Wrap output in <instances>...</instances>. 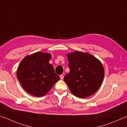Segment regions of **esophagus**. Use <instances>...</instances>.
<instances>
[{
    "instance_id": "34e87169",
    "label": "esophagus",
    "mask_w": 127,
    "mask_h": 127,
    "mask_svg": "<svg viewBox=\"0 0 127 127\" xmlns=\"http://www.w3.org/2000/svg\"><path fill=\"white\" fill-rule=\"evenodd\" d=\"M60 78H61V79H63V78H64V75L63 74H61L60 75Z\"/></svg>"
}]
</instances>
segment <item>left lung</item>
Wrapping results in <instances>:
<instances>
[{
    "label": "left lung",
    "instance_id": "obj_1",
    "mask_svg": "<svg viewBox=\"0 0 127 127\" xmlns=\"http://www.w3.org/2000/svg\"><path fill=\"white\" fill-rule=\"evenodd\" d=\"M69 73L64 78L74 95L84 98L93 95L102 83L104 70L100 61L89 53L76 51L67 55Z\"/></svg>",
    "mask_w": 127,
    "mask_h": 127
}]
</instances>
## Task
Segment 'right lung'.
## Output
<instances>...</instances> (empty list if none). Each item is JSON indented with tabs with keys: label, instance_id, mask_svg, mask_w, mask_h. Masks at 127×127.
<instances>
[{
	"label": "right lung",
	"instance_id": "right-lung-1",
	"mask_svg": "<svg viewBox=\"0 0 127 127\" xmlns=\"http://www.w3.org/2000/svg\"><path fill=\"white\" fill-rule=\"evenodd\" d=\"M51 55L37 52L25 57L17 70V78L25 91L35 96L45 95L60 77L49 62Z\"/></svg>",
	"mask_w": 127,
	"mask_h": 127
}]
</instances>
